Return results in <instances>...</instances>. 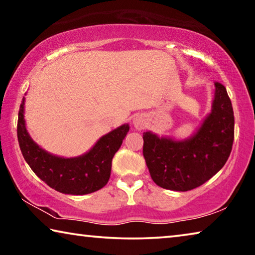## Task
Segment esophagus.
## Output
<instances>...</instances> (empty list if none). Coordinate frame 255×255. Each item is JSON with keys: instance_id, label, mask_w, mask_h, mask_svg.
I'll return each instance as SVG.
<instances>
[{"instance_id": "1", "label": "esophagus", "mask_w": 255, "mask_h": 255, "mask_svg": "<svg viewBox=\"0 0 255 255\" xmlns=\"http://www.w3.org/2000/svg\"><path fill=\"white\" fill-rule=\"evenodd\" d=\"M132 125L137 130H141L146 127V118L143 115H136L132 119Z\"/></svg>"}]
</instances>
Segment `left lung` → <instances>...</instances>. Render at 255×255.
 <instances>
[{
  "label": "left lung",
  "mask_w": 255,
  "mask_h": 255,
  "mask_svg": "<svg viewBox=\"0 0 255 255\" xmlns=\"http://www.w3.org/2000/svg\"><path fill=\"white\" fill-rule=\"evenodd\" d=\"M143 154L158 187L189 191L207 182L225 165L234 141V112L226 88L215 82L210 114L196 133L183 140L143 135Z\"/></svg>",
  "instance_id": "8db88e82"
}]
</instances>
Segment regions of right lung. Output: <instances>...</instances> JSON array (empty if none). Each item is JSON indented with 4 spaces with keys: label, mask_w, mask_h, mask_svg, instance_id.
Returning a JSON list of instances; mask_svg holds the SVG:
<instances>
[{
    "label": "right lung",
    "mask_w": 255,
    "mask_h": 255,
    "mask_svg": "<svg viewBox=\"0 0 255 255\" xmlns=\"http://www.w3.org/2000/svg\"><path fill=\"white\" fill-rule=\"evenodd\" d=\"M18 140L25 162L50 188L66 195H88L98 191L108 183L111 162L129 131L125 124L102 136L96 145L81 156L59 157L34 143L25 128L24 98L18 117Z\"/></svg>",
    "instance_id": "add662e5"
}]
</instances>
